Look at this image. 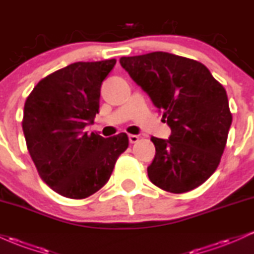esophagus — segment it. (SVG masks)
I'll return each instance as SVG.
<instances>
[{
    "instance_id": "34e87169",
    "label": "esophagus",
    "mask_w": 254,
    "mask_h": 254,
    "mask_svg": "<svg viewBox=\"0 0 254 254\" xmlns=\"http://www.w3.org/2000/svg\"><path fill=\"white\" fill-rule=\"evenodd\" d=\"M138 141V136L137 135H129V142L130 143H136Z\"/></svg>"
}]
</instances>
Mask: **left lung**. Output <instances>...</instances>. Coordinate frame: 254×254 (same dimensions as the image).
Segmentation results:
<instances>
[{"label":"left lung","mask_w":254,"mask_h":254,"mask_svg":"<svg viewBox=\"0 0 254 254\" xmlns=\"http://www.w3.org/2000/svg\"><path fill=\"white\" fill-rule=\"evenodd\" d=\"M119 63L149 95L171 127L151 137L150 182L172 193L193 190L216 171L232 124L226 89L202 63L168 52L122 57Z\"/></svg>","instance_id":"8db88e82"}]
</instances>
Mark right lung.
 Returning <instances> with one entry per match:
<instances>
[{
	"mask_svg": "<svg viewBox=\"0 0 254 254\" xmlns=\"http://www.w3.org/2000/svg\"><path fill=\"white\" fill-rule=\"evenodd\" d=\"M115 64H69L40 80L26 99L27 149L44 183L61 196L82 199L100 190L129 145L124 132L104 138L83 131L99 113L101 83Z\"/></svg>",
	"mask_w": 254,
	"mask_h": 254,
	"instance_id": "1",
	"label": "right lung"
}]
</instances>
